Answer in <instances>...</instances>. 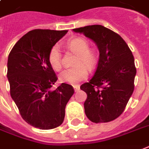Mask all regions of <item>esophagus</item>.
<instances>
[{"instance_id":"34e87169","label":"esophagus","mask_w":149,"mask_h":149,"mask_svg":"<svg viewBox=\"0 0 149 149\" xmlns=\"http://www.w3.org/2000/svg\"><path fill=\"white\" fill-rule=\"evenodd\" d=\"M73 88H74V91L77 92V91H78L79 90V85H74L73 86Z\"/></svg>"}]
</instances>
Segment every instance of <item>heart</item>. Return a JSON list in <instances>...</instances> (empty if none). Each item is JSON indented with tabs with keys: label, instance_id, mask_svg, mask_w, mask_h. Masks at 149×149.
I'll return each mask as SVG.
<instances>
[{
	"label": "heart",
	"instance_id": "b5f03b06",
	"mask_svg": "<svg viewBox=\"0 0 149 149\" xmlns=\"http://www.w3.org/2000/svg\"><path fill=\"white\" fill-rule=\"evenodd\" d=\"M67 46L72 52L77 54L74 65L77 66L67 69L61 72L59 79L61 82L70 84H76L82 80H84L88 76V69H93L97 61L95 52L89 49V42L84 37H75L67 43ZM48 61L55 71H59L62 69L61 54L58 47L54 45L50 50Z\"/></svg>",
	"mask_w": 149,
	"mask_h": 149
}]
</instances>
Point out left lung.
Here are the masks:
<instances>
[{"instance_id":"obj_1","label":"left lung","mask_w":149,"mask_h":149,"mask_svg":"<svg viewBox=\"0 0 149 149\" xmlns=\"http://www.w3.org/2000/svg\"><path fill=\"white\" fill-rule=\"evenodd\" d=\"M95 42L99 59L89 82L80 86L87 93L84 111L93 123H107L119 117L134 89L136 68L132 52L119 34L102 25L73 29Z\"/></svg>"}]
</instances>
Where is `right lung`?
Segmentation results:
<instances>
[{"instance_id": "right-lung-1", "label": "right lung", "mask_w": 149, "mask_h": 149, "mask_svg": "<svg viewBox=\"0 0 149 149\" xmlns=\"http://www.w3.org/2000/svg\"><path fill=\"white\" fill-rule=\"evenodd\" d=\"M68 30L33 29L15 44L8 58L10 94L22 119L34 127L50 130L62 124L74 90L62 84L48 61L50 50Z\"/></svg>"}]
</instances>
